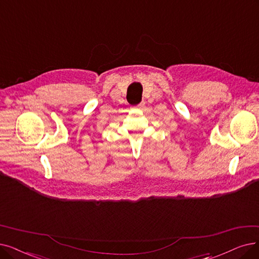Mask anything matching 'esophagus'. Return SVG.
<instances>
[{"instance_id":"esophagus-1","label":"esophagus","mask_w":259,"mask_h":259,"mask_svg":"<svg viewBox=\"0 0 259 259\" xmlns=\"http://www.w3.org/2000/svg\"><path fill=\"white\" fill-rule=\"evenodd\" d=\"M136 107H137V108H139V109H144V108H146V104H144V103L142 102V103H140L139 105H137Z\"/></svg>"}]
</instances>
